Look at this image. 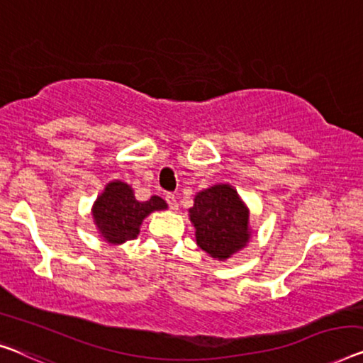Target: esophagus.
Segmentation results:
<instances>
[{
  "instance_id": "obj_1",
  "label": "esophagus",
  "mask_w": 363,
  "mask_h": 363,
  "mask_svg": "<svg viewBox=\"0 0 363 363\" xmlns=\"http://www.w3.org/2000/svg\"><path fill=\"white\" fill-rule=\"evenodd\" d=\"M166 202H167V205H169L171 210H177V207H179L174 194H166Z\"/></svg>"
}]
</instances>
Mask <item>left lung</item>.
I'll list each match as a JSON object with an SVG mask.
<instances>
[{
  "mask_svg": "<svg viewBox=\"0 0 363 363\" xmlns=\"http://www.w3.org/2000/svg\"><path fill=\"white\" fill-rule=\"evenodd\" d=\"M189 216L199 247L218 261L242 250L251 238L250 210L230 184H216L197 192Z\"/></svg>",
  "mask_w": 363,
  "mask_h": 363,
  "instance_id": "1",
  "label": "left lung"
}]
</instances>
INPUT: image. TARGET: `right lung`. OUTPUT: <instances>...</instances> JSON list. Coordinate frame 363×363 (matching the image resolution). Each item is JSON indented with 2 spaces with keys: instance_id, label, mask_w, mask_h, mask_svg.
Returning <instances> with one entry per match:
<instances>
[{
  "instance_id": "1",
  "label": "right lung",
  "mask_w": 363,
  "mask_h": 363,
  "mask_svg": "<svg viewBox=\"0 0 363 363\" xmlns=\"http://www.w3.org/2000/svg\"><path fill=\"white\" fill-rule=\"evenodd\" d=\"M166 208L167 205L161 197L153 196L147 202H138L128 184L112 181L96 199L93 218L104 241L122 245L138 236L140 225L151 212Z\"/></svg>"
}]
</instances>
